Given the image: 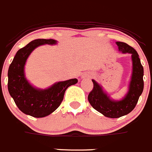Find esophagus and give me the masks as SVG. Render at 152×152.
I'll return each mask as SVG.
<instances>
[{
	"label": "esophagus",
	"mask_w": 152,
	"mask_h": 152,
	"mask_svg": "<svg viewBox=\"0 0 152 152\" xmlns=\"http://www.w3.org/2000/svg\"><path fill=\"white\" fill-rule=\"evenodd\" d=\"M82 78H83V79H84V78H88V79H89V78H90V75H88L86 74V73H83V74L82 75Z\"/></svg>",
	"instance_id": "esophagus-1"
}]
</instances>
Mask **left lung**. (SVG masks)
<instances>
[{"label": "left lung", "instance_id": "8db88e82", "mask_svg": "<svg viewBox=\"0 0 152 152\" xmlns=\"http://www.w3.org/2000/svg\"><path fill=\"white\" fill-rule=\"evenodd\" d=\"M116 44L119 51L123 53L132 54V75L127 95L120 101L112 100L104 92L102 87L92 80L93 89L88 96V100L93 109L109 118H119L131 113L135 107L144 89V69L137 51L123 42H116Z\"/></svg>", "mask_w": 152, "mask_h": 152}]
</instances>
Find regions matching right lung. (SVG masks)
Here are the masks:
<instances>
[{"instance_id":"1","label":"right lung","mask_w":152,"mask_h":152,"mask_svg":"<svg viewBox=\"0 0 152 152\" xmlns=\"http://www.w3.org/2000/svg\"><path fill=\"white\" fill-rule=\"evenodd\" d=\"M56 43L53 39H34L20 49L9 66V93L22 113L35 118H43L53 113L61 104L67 88L78 82L77 79L59 82L49 89L41 90L35 89L26 80L23 69L30 53L40 45Z\"/></svg>"}]
</instances>
